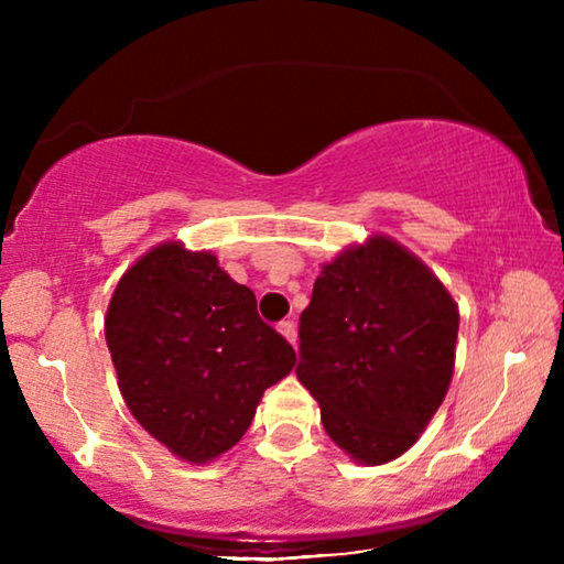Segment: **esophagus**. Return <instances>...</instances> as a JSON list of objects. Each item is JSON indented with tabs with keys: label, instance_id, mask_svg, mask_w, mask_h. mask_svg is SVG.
<instances>
[{
	"label": "esophagus",
	"instance_id": "obj_1",
	"mask_svg": "<svg viewBox=\"0 0 564 564\" xmlns=\"http://www.w3.org/2000/svg\"><path fill=\"white\" fill-rule=\"evenodd\" d=\"M276 328H280V334H282L284 338H288V341H290L292 346L297 344V330H295V323H292V321H282L280 326H276Z\"/></svg>",
	"mask_w": 564,
	"mask_h": 564
}]
</instances>
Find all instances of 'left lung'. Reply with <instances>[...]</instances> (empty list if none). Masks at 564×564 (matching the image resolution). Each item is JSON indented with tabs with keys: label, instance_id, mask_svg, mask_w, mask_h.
Instances as JSON below:
<instances>
[{
	"label": "left lung",
	"instance_id": "8db88e82",
	"mask_svg": "<svg viewBox=\"0 0 564 564\" xmlns=\"http://www.w3.org/2000/svg\"><path fill=\"white\" fill-rule=\"evenodd\" d=\"M459 311L436 274L388 236L323 267L300 315L297 380L326 434L361 465L411 449L449 390Z\"/></svg>",
	"mask_w": 564,
	"mask_h": 564
}]
</instances>
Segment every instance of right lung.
<instances>
[{"label": "right lung", "mask_w": 564, "mask_h": 564, "mask_svg": "<svg viewBox=\"0 0 564 564\" xmlns=\"http://www.w3.org/2000/svg\"><path fill=\"white\" fill-rule=\"evenodd\" d=\"M118 388L169 452L205 465L241 442L295 349L210 251L166 241L120 276L105 318Z\"/></svg>", "instance_id": "1"}]
</instances>
